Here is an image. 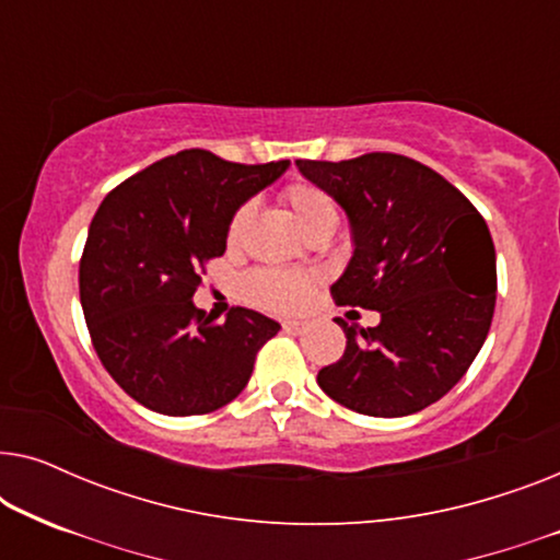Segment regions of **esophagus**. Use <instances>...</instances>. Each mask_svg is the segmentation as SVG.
Masks as SVG:
<instances>
[{
	"mask_svg": "<svg viewBox=\"0 0 560 560\" xmlns=\"http://www.w3.org/2000/svg\"><path fill=\"white\" fill-rule=\"evenodd\" d=\"M282 331L303 334L305 331V324H303V320H282Z\"/></svg>",
	"mask_w": 560,
	"mask_h": 560,
	"instance_id": "1",
	"label": "esophagus"
}]
</instances>
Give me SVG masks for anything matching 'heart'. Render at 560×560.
<instances>
[{
    "mask_svg": "<svg viewBox=\"0 0 560 560\" xmlns=\"http://www.w3.org/2000/svg\"><path fill=\"white\" fill-rule=\"evenodd\" d=\"M280 198L290 209V213H293L298 224H301L308 234L313 229L324 224H336L334 198L328 196L324 188L316 186V183H288V186L280 190ZM252 217H255L252 203H242L240 209L234 211V217L226 226L229 249L242 247L244 234H247V229L252 224ZM313 288H316V280H313L311 275L285 270H257L249 275L247 282H244V290H247V298L252 303L259 305V308L278 313H293L298 308H303V305L308 303Z\"/></svg>",
    "mask_w": 560,
    "mask_h": 560,
    "instance_id": "1",
    "label": "heart"
}]
</instances>
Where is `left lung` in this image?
I'll list each match as a JSON object with an SVG mask.
<instances>
[{
	"instance_id": "8db88e82",
	"label": "left lung",
	"mask_w": 560,
	"mask_h": 560,
	"mask_svg": "<svg viewBox=\"0 0 560 560\" xmlns=\"http://www.w3.org/2000/svg\"><path fill=\"white\" fill-rule=\"evenodd\" d=\"M298 167L351 221L354 255L331 288L336 305L382 316L372 328L336 318L347 349L318 372L320 389L374 418L428 408L464 377L492 326L497 265L487 221L443 175L395 152L298 160Z\"/></svg>"
}]
</instances>
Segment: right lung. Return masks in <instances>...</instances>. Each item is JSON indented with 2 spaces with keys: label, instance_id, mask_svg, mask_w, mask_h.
Here are the masks:
<instances>
[{
  "label": "right lung",
  "instance_id": "add662e5",
  "mask_svg": "<svg viewBox=\"0 0 560 560\" xmlns=\"http://www.w3.org/2000/svg\"><path fill=\"white\" fill-rule=\"evenodd\" d=\"M288 160L242 165L183 150L109 190L79 265L83 318L104 370L144 408L206 416L247 387L272 318L232 308L206 316L194 293L226 249L234 211L285 173Z\"/></svg>",
  "mask_w": 560,
  "mask_h": 560
}]
</instances>
